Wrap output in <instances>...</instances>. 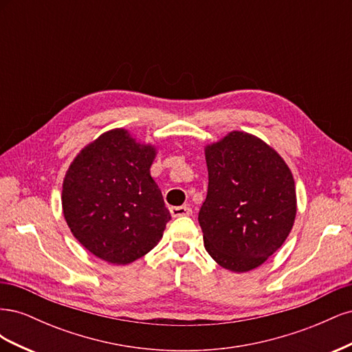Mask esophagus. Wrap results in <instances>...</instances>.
<instances>
[{"label":"esophagus","instance_id":"34e87169","mask_svg":"<svg viewBox=\"0 0 352 352\" xmlns=\"http://www.w3.org/2000/svg\"><path fill=\"white\" fill-rule=\"evenodd\" d=\"M170 214L173 217H182V216H190L192 214V210L188 206H180V207H170Z\"/></svg>","mask_w":352,"mask_h":352}]
</instances>
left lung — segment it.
<instances>
[{
  "mask_svg": "<svg viewBox=\"0 0 352 352\" xmlns=\"http://www.w3.org/2000/svg\"><path fill=\"white\" fill-rule=\"evenodd\" d=\"M208 190L198 221L211 258L250 272L278 251L294 226L295 182L283 158L260 138L230 132L206 146Z\"/></svg>",
  "mask_w": 352,
  "mask_h": 352,
  "instance_id": "1",
  "label": "left lung"
}]
</instances>
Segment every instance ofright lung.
<instances>
[{
    "label": "right lung",
    "instance_id": "right-lung-1",
    "mask_svg": "<svg viewBox=\"0 0 352 352\" xmlns=\"http://www.w3.org/2000/svg\"><path fill=\"white\" fill-rule=\"evenodd\" d=\"M153 145L124 129L102 133L73 160L63 182V214L85 248L111 264L150 252L172 219L150 175Z\"/></svg>",
    "mask_w": 352,
    "mask_h": 352
}]
</instances>
